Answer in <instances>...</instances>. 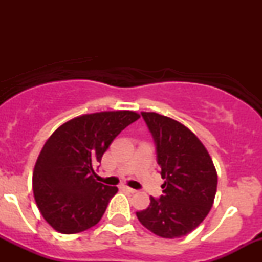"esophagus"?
Segmentation results:
<instances>
[{
	"label": "esophagus",
	"instance_id": "34e87169",
	"mask_svg": "<svg viewBox=\"0 0 262 262\" xmlns=\"http://www.w3.org/2000/svg\"><path fill=\"white\" fill-rule=\"evenodd\" d=\"M122 188L124 189V191L129 192V193H135V192H137V189H134V188H130V187H127V186H123Z\"/></svg>",
	"mask_w": 262,
	"mask_h": 262
}]
</instances>
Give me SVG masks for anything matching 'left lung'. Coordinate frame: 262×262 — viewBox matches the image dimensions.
I'll use <instances>...</instances> for the list:
<instances>
[{
	"label": "left lung",
	"instance_id": "left-lung-1",
	"mask_svg": "<svg viewBox=\"0 0 262 262\" xmlns=\"http://www.w3.org/2000/svg\"><path fill=\"white\" fill-rule=\"evenodd\" d=\"M154 139L156 161L165 180L160 198L137 212L146 229L161 237L187 235L203 222L217 192V171L201 140L177 121L154 112H141Z\"/></svg>",
	"mask_w": 262,
	"mask_h": 262
}]
</instances>
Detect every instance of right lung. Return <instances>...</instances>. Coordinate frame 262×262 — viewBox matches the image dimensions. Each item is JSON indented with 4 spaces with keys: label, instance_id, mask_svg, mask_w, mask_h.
<instances>
[{
    "label": "right lung",
    "instance_id": "1",
    "mask_svg": "<svg viewBox=\"0 0 262 262\" xmlns=\"http://www.w3.org/2000/svg\"><path fill=\"white\" fill-rule=\"evenodd\" d=\"M132 111L83 114L50 135L33 172V192L41 215L56 231L75 234L101 221L118 188L96 181L114 138L139 118Z\"/></svg>",
    "mask_w": 262,
    "mask_h": 262
}]
</instances>
